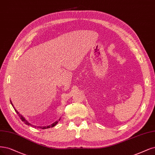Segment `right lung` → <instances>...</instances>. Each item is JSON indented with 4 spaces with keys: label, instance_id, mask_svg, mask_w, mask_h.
<instances>
[{
    "label": "right lung",
    "instance_id": "add662e5",
    "mask_svg": "<svg viewBox=\"0 0 155 155\" xmlns=\"http://www.w3.org/2000/svg\"><path fill=\"white\" fill-rule=\"evenodd\" d=\"M10 102H11V104H12V105L13 106V107L14 108V109H15V111H16V113H17V114L19 115L20 119L22 120L25 124L28 125V126H31L33 127H36V128H40V129H47V128H50V127H54V126H56V125L58 123V121L60 120V119H59V120H56V122H54V123H52V124H51V125H49V126H34V125H32L31 123H29V122L28 120H27L24 118V117L22 115H21L18 113V111L17 110H16V109L15 108V107L13 106V104H12V101H10Z\"/></svg>",
    "mask_w": 155,
    "mask_h": 155
}]
</instances>
